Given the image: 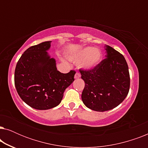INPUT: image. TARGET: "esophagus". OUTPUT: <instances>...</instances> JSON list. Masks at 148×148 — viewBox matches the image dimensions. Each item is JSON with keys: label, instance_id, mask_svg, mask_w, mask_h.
Returning a JSON list of instances; mask_svg holds the SVG:
<instances>
[{"label": "esophagus", "instance_id": "1", "mask_svg": "<svg viewBox=\"0 0 148 148\" xmlns=\"http://www.w3.org/2000/svg\"><path fill=\"white\" fill-rule=\"evenodd\" d=\"M80 73H78V72H77L76 73H75V79H79L80 77Z\"/></svg>", "mask_w": 148, "mask_h": 148}]
</instances>
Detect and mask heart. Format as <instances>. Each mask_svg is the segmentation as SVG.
Wrapping results in <instances>:
<instances>
[{"instance_id":"heart-1","label":"heart","mask_w":148,"mask_h":148,"mask_svg":"<svg viewBox=\"0 0 148 148\" xmlns=\"http://www.w3.org/2000/svg\"><path fill=\"white\" fill-rule=\"evenodd\" d=\"M102 58V54L98 48L87 47L80 52L76 56L72 58V60L76 62L83 60L82 66L86 69H91L100 63Z\"/></svg>"}]
</instances>
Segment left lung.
<instances>
[{
    "label": "left lung",
    "mask_w": 148,
    "mask_h": 148,
    "mask_svg": "<svg viewBox=\"0 0 148 148\" xmlns=\"http://www.w3.org/2000/svg\"><path fill=\"white\" fill-rule=\"evenodd\" d=\"M106 58L91 69H79L85 82L82 99L90 109L104 112L119 106L128 94L130 76L126 60L114 48L105 45Z\"/></svg>",
    "instance_id": "obj_1"
}]
</instances>
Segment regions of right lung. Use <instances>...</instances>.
I'll use <instances>...</instances> for the list:
<instances>
[{"label":"right lung","mask_w":148,"mask_h":148,"mask_svg":"<svg viewBox=\"0 0 148 148\" xmlns=\"http://www.w3.org/2000/svg\"><path fill=\"white\" fill-rule=\"evenodd\" d=\"M51 41L32 46L18 60L15 71L17 92L26 104L38 110H48L61 102L65 89L73 82L75 71L62 73L46 50Z\"/></svg>","instance_id":"right-lung-1"}]
</instances>
